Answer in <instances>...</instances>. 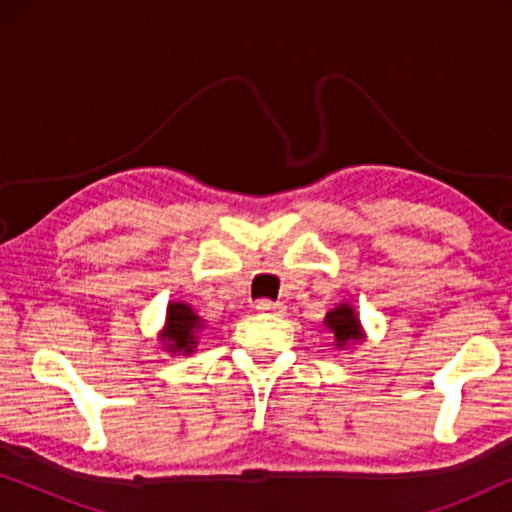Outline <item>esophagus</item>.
I'll use <instances>...</instances> for the list:
<instances>
[{
  "label": "esophagus",
  "instance_id": "34e87169",
  "mask_svg": "<svg viewBox=\"0 0 512 512\" xmlns=\"http://www.w3.org/2000/svg\"><path fill=\"white\" fill-rule=\"evenodd\" d=\"M256 310L263 314H275V317H284L286 305L284 303H272V300H258Z\"/></svg>",
  "mask_w": 512,
  "mask_h": 512
}]
</instances>
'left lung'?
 Here are the masks:
<instances>
[{
    "mask_svg": "<svg viewBox=\"0 0 512 512\" xmlns=\"http://www.w3.org/2000/svg\"><path fill=\"white\" fill-rule=\"evenodd\" d=\"M324 324L328 331L333 333L335 347L345 349L347 345H356L363 340V328L361 321L356 317V310L349 303H340L326 314Z\"/></svg>",
    "mask_w": 512,
    "mask_h": 512,
    "instance_id": "obj_1",
    "label": "left lung"
}]
</instances>
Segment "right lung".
I'll return each instance as SVG.
<instances>
[{
  "label": "right lung",
  "instance_id": "right-lung-1",
  "mask_svg": "<svg viewBox=\"0 0 512 512\" xmlns=\"http://www.w3.org/2000/svg\"><path fill=\"white\" fill-rule=\"evenodd\" d=\"M202 331V319L193 312L188 303H170L165 314V328L160 333V342L170 354L188 356L198 345V333Z\"/></svg>",
  "mask_w": 512,
  "mask_h": 512
}]
</instances>
